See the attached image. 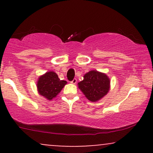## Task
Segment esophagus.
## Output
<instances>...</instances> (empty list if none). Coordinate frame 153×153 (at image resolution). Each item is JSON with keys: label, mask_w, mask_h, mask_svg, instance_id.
Returning <instances> with one entry per match:
<instances>
[{"label": "esophagus", "mask_w": 153, "mask_h": 153, "mask_svg": "<svg viewBox=\"0 0 153 153\" xmlns=\"http://www.w3.org/2000/svg\"><path fill=\"white\" fill-rule=\"evenodd\" d=\"M76 82H77V79L76 78H74L71 81V83H73V84H75V83H76Z\"/></svg>", "instance_id": "esophagus-1"}]
</instances>
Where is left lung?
<instances>
[{
    "label": "left lung",
    "mask_w": 153,
    "mask_h": 153,
    "mask_svg": "<svg viewBox=\"0 0 153 153\" xmlns=\"http://www.w3.org/2000/svg\"><path fill=\"white\" fill-rule=\"evenodd\" d=\"M78 82V88L89 101L95 102L106 96L110 88V80L105 73L91 71Z\"/></svg>",
    "instance_id": "1"
}]
</instances>
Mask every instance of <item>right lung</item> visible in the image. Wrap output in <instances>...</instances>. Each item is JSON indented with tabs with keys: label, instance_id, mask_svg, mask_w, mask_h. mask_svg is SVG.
<instances>
[{
	"label": "right lung",
	"instance_id": "obj_1",
	"mask_svg": "<svg viewBox=\"0 0 153 153\" xmlns=\"http://www.w3.org/2000/svg\"><path fill=\"white\" fill-rule=\"evenodd\" d=\"M66 83L67 81L61 80L54 72L50 71L39 78L36 85L39 94L47 99L52 100L57 96Z\"/></svg>",
	"mask_w": 153,
	"mask_h": 153
}]
</instances>
